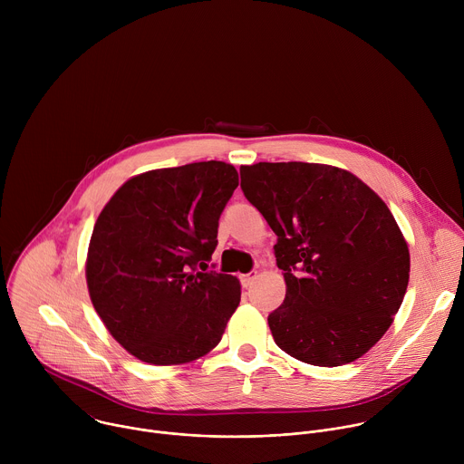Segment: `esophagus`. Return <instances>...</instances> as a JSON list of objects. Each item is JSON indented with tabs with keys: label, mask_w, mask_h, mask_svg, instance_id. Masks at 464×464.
Instances as JSON below:
<instances>
[{
	"label": "esophagus",
	"mask_w": 464,
	"mask_h": 464,
	"mask_svg": "<svg viewBox=\"0 0 464 464\" xmlns=\"http://www.w3.org/2000/svg\"><path fill=\"white\" fill-rule=\"evenodd\" d=\"M256 279V272H249V274H246V276H242L240 277V281H242V286H251L253 285V281Z\"/></svg>",
	"instance_id": "34e87169"
}]
</instances>
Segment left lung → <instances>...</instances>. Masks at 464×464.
Instances as JSON below:
<instances>
[{
  "mask_svg": "<svg viewBox=\"0 0 464 464\" xmlns=\"http://www.w3.org/2000/svg\"><path fill=\"white\" fill-rule=\"evenodd\" d=\"M247 200L277 235L286 283L268 315L292 358L338 367L387 333L410 283V249L382 198L353 172L323 163L240 167Z\"/></svg>",
  "mask_w": 464,
  "mask_h": 464,
  "instance_id": "1",
  "label": "left lung"
}]
</instances>
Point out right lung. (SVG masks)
Listing matches in <instances>:
<instances>
[{"mask_svg": "<svg viewBox=\"0 0 464 464\" xmlns=\"http://www.w3.org/2000/svg\"><path fill=\"white\" fill-rule=\"evenodd\" d=\"M238 185L224 161L156 169L124 181L101 211L86 283L111 338L150 365L211 353L240 303L233 276L209 272L218 218Z\"/></svg>", "mask_w": 464, "mask_h": 464, "instance_id": "right-lung-1", "label": "right lung"}]
</instances>
